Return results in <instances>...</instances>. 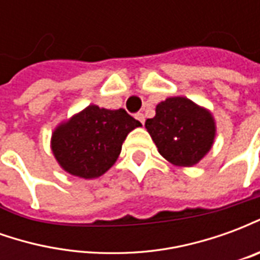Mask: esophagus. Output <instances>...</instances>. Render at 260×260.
Returning a JSON list of instances; mask_svg holds the SVG:
<instances>
[{"label":"esophagus","instance_id":"1","mask_svg":"<svg viewBox=\"0 0 260 260\" xmlns=\"http://www.w3.org/2000/svg\"><path fill=\"white\" fill-rule=\"evenodd\" d=\"M135 117H136V119H138V121H139V122H141L142 125L145 124V115H143V114H142V113H138V114H136V115H135Z\"/></svg>","mask_w":260,"mask_h":260}]
</instances>
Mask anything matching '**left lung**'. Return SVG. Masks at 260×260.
<instances>
[{"label": "left lung", "mask_w": 260, "mask_h": 260, "mask_svg": "<svg viewBox=\"0 0 260 260\" xmlns=\"http://www.w3.org/2000/svg\"><path fill=\"white\" fill-rule=\"evenodd\" d=\"M158 153L170 163L192 167L212 149L216 122L206 108L186 97H169L156 106V115L145 122Z\"/></svg>", "instance_id": "1"}]
</instances>
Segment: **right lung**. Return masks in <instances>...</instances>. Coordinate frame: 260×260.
I'll list each match as a JSON object with an SVG mask.
<instances>
[{"instance_id": "1", "label": "right lung", "mask_w": 260, "mask_h": 260, "mask_svg": "<svg viewBox=\"0 0 260 260\" xmlns=\"http://www.w3.org/2000/svg\"><path fill=\"white\" fill-rule=\"evenodd\" d=\"M141 125L124 108L107 110L91 104L55 128L51 150L71 175L97 178L111 169L125 138Z\"/></svg>"}]
</instances>
